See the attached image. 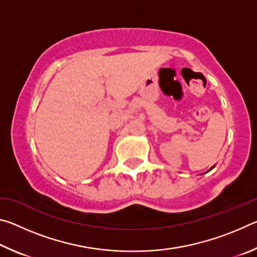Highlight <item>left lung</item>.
I'll use <instances>...</instances> for the list:
<instances>
[{
  "instance_id": "obj_1",
  "label": "left lung",
  "mask_w": 257,
  "mask_h": 257,
  "mask_svg": "<svg viewBox=\"0 0 257 257\" xmlns=\"http://www.w3.org/2000/svg\"><path fill=\"white\" fill-rule=\"evenodd\" d=\"M213 168H214V167H212V168H211V169H210V170H208V171H211V170H212V169H213ZM208 171H207V172H208Z\"/></svg>"
}]
</instances>
